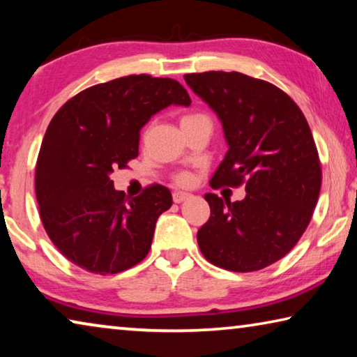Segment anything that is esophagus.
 I'll use <instances>...</instances> for the list:
<instances>
[{
	"mask_svg": "<svg viewBox=\"0 0 357 357\" xmlns=\"http://www.w3.org/2000/svg\"><path fill=\"white\" fill-rule=\"evenodd\" d=\"M191 195L190 193H185V191H174L172 195V199L174 202H177V204H180V202H183L185 199H188Z\"/></svg>",
	"mask_w": 357,
	"mask_h": 357,
	"instance_id": "34e87169",
	"label": "esophagus"
}]
</instances>
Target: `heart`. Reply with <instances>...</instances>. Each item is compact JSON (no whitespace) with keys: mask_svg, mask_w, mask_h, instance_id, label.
Segmentation results:
<instances>
[{"mask_svg":"<svg viewBox=\"0 0 357 357\" xmlns=\"http://www.w3.org/2000/svg\"><path fill=\"white\" fill-rule=\"evenodd\" d=\"M199 116H201V114H186V116L182 118V123L190 121V119H195V118H199ZM177 180H178V183H182V185H190L191 182H193V177H191V174L183 172V174L178 175Z\"/></svg>","mask_w":357,"mask_h":357,"instance_id":"obj_1","label":"heart"}]
</instances>
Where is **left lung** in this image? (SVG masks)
<instances>
[{
	"label": "left lung",
	"instance_id": "1",
	"mask_svg": "<svg viewBox=\"0 0 357 357\" xmlns=\"http://www.w3.org/2000/svg\"><path fill=\"white\" fill-rule=\"evenodd\" d=\"M185 81L215 112L228 144L211 186L245 183L243 201L204 195L211 218L197 244L223 270H261L294 249L319 197L322 172L310 126L286 92L263 79L206 71Z\"/></svg>",
	"mask_w": 357,
	"mask_h": 357
}]
</instances>
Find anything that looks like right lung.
<instances>
[{"instance_id": "1", "label": "right lung", "mask_w": 357, "mask_h": 357, "mask_svg": "<svg viewBox=\"0 0 357 357\" xmlns=\"http://www.w3.org/2000/svg\"><path fill=\"white\" fill-rule=\"evenodd\" d=\"M190 103L175 79L130 75L87 87L56 113L35 188L46 233L71 263L114 274L145 259L158 217L172 206L171 191L155 183L130 199L109 175L139 155L140 130L153 114Z\"/></svg>"}]
</instances>
